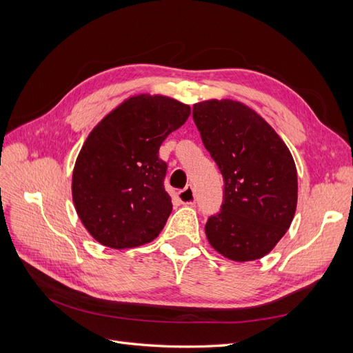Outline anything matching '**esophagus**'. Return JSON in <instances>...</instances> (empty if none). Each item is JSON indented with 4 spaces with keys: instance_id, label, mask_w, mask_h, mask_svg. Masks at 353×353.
I'll return each mask as SVG.
<instances>
[{
    "instance_id": "obj_1",
    "label": "esophagus",
    "mask_w": 353,
    "mask_h": 353,
    "mask_svg": "<svg viewBox=\"0 0 353 353\" xmlns=\"http://www.w3.org/2000/svg\"><path fill=\"white\" fill-rule=\"evenodd\" d=\"M178 199L183 205H194L196 203V193L194 188L191 185H187L184 190H181L178 193Z\"/></svg>"
}]
</instances>
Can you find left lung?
<instances>
[{
	"mask_svg": "<svg viewBox=\"0 0 353 353\" xmlns=\"http://www.w3.org/2000/svg\"><path fill=\"white\" fill-rule=\"evenodd\" d=\"M201 141L223 178V200L206 222L210 245L236 262L261 259L281 240L297 205V172L287 145L243 103L194 104Z\"/></svg>",
	"mask_w": 353,
	"mask_h": 353,
	"instance_id": "8db88e82",
	"label": "left lung"
}]
</instances>
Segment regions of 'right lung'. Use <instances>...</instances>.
<instances>
[{"instance_id":"obj_1","label":"right lung","mask_w":353,"mask_h":353,"mask_svg":"<svg viewBox=\"0 0 353 353\" xmlns=\"http://www.w3.org/2000/svg\"><path fill=\"white\" fill-rule=\"evenodd\" d=\"M190 105L163 95H135L110 112L83 143L72 176L78 216L112 249L150 243L172 212L165 191V138L188 119Z\"/></svg>"}]
</instances>
